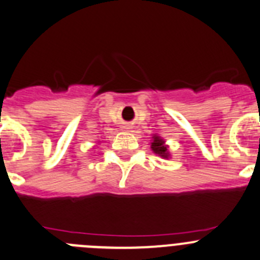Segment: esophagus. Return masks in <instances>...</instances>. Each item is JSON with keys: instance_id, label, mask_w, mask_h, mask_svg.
<instances>
[{"instance_id": "34e87169", "label": "esophagus", "mask_w": 260, "mask_h": 260, "mask_svg": "<svg viewBox=\"0 0 260 260\" xmlns=\"http://www.w3.org/2000/svg\"><path fill=\"white\" fill-rule=\"evenodd\" d=\"M125 129H129V128H125Z\"/></svg>"}]
</instances>
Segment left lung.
I'll return each instance as SVG.
<instances>
[{"mask_svg": "<svg viewBox=\"0 0 260 260\" xmlns=\"http://www.w3.org/2000/svg\"><path fill=\"white\" fill-rule=\"evenodd\" d=\"M151 150H152L153 153H156V155H158L162 158L170 157L169 146L166 145V141L157 135L152 136V141H151Z\"/></svg>", "mask_w": 260, "mask_h": 260, "instance_id": "1", "label": "left lung"}]
</instances>
